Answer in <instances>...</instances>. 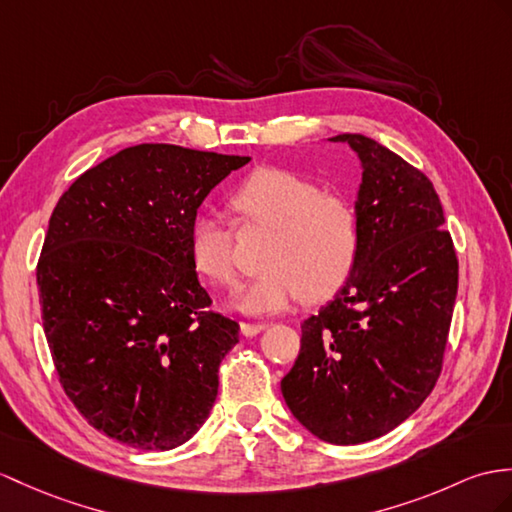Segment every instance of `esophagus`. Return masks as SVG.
I'll return each instance as SVG.
<instances>
[{
	"mask_svg": "<svg viewBox=\"0 0 512 512\" xmlns=\"http://www.w3.org/2000/svg\"><path fill=\"white\" fill-rule=\"evenodd\" d=\"M267 328V323H252V321H243L241 323V332L245 336H254V334H260Z\"/></svg>",
	"mask_w": 512,
	"mask_h": 512,
	"instance_id": "1",
	"label": "esophagus"
}]
</instances>
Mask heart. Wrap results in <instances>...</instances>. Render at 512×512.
<instances>
[{
  "label": "heart",
  "mask_w": 512,
  "mask_h": 512,
  "mask_svg": "<svg viewBox=\"0 0 512 512\" xmlns=\"http://www.w3.org/2000/svg\"><path fill=\"white\" fill-rule=\"evenodd\" d=\"M239 226L267 230L260 252L263 271L247 282L234 306L247 315H271L297 297L321 302L352 276L360 254V215L352 199L321 191L299 173L258 169L232 195ZM191 260L202 276L223 289L236 284V230L219 215L191 226Z\"/></svg>",
  "instance_id": "b5f03b06"
}]
</instances>
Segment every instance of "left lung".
Segmentation results:
<instances>
[{
    "label": "left lung",
    "instance_id": "left-lung-1",
    "mask_svg": "<svg viewBox=\"0 0 512 512\" xmlns=\"http://www.w3.org/2000/svg\"><path fill=\"white\" fill-rule=\"evenodd\" d=\"M363 165L360 254L328 306L302 323L282 378L286 406L321 441L391 432L426 402L443 369L458 258L443 206L417 167L363 134H341Z\"/></svg>",
    "mask_w": 512,
    "mask_h": 512
}]
</instances>
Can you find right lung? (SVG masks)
Listing matches in <instances>:
<instances>
[{"label": "right lung", "instance_id": "right-lung-1", "mask_svg": "<svg viewBox=\"0 0 512 512\" xmlns=\"http://www.w3.org/2000/svg\"><path fill=\"white\" fill-rule=\"evenodd\" d=\"M247 162L134 145L84 171L49 217L36 265L47 345L69 400L110 439L173 450L215 404L239 323L210 308L191 226Z\"/></svg>", "mask_w": 512, "mask_h": 512}]
</instances>
